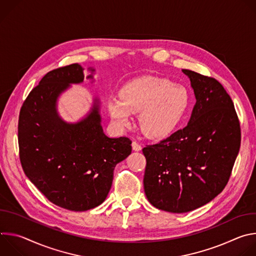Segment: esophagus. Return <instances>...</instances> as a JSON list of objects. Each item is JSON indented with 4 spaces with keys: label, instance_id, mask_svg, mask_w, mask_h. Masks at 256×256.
Instances as JSON below:
<instances>
[{
    "label": "esophagus",
    "instance_id": "34e87169",
    "mask_svg": "<svg viewBox=\"0 0 256 256\" xmlns=\"http://www.w3.org/2000/svg\"><path fill=\"white\" fill-rule=\"evenodd\" d=\"M132 150L134 151H140L142 150V146L138 144V142H132Z\"/></svg>",
    "mask_w": 256,
    "mask_h": 256
}]
</instances>
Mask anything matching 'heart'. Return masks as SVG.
Masks as SVG:
<instances>
[{"label":"heart","instance_id":"obj_1","mask_svg":"<svg viewBox=\"0 0 256 256\" xmlns=\"http://www.w3.org/2000/svg\"><path fill=\"white\" fill-rule=\"evenodd\" d=\"M190 105V92L182 85L157 77H142L126 83L120 98L107 102L110 118L120 128L132 122L138 114L142 132L152 140H163L174 132Z\"/></svg>","mask_w":256,"mask_h":256}]
</instances>
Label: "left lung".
<instances>
[{"instance_id":"8db88e82","label":"left lung","mask_w":256,"mask_h":256,"mask_svg":"<svg viewBox=\"0 0 256 256\" xmlns=\"http://www.w3.org/2000/svg\"><path fill=\"white\" fill-rule=\"evenodd\" d=\"M182 72L196 99L188 126L142 149L146 196L155 208L176 214L198 208L222 192L241 142L233 101L221 83Z\"/></svg>"}]
</instances>
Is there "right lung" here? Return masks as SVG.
Instances as JSON below:
<instances>
[{
  "label": "right lung",
  "instance_id": "right-lung-1",
  "mask_svg": "<svg viewBox=\"0 0 256 256\" xmlns=\"http://www.w3.org/2000/svg\"><path fill=\"white\" fill-rule=\"evenodd\" d=\"M92 74L87 79H93ZM84 81V68L72 64L48 72L24 101L18 124L24 173L44 196L62 208L84 212L101 204L112 186L118 163L132 153L128 138H108L101 126L100 101L78 122L58 112L60 95Z\"/></svg>",
  "mask_w": 256,
  "mask_h": 256
}]
</instances>
